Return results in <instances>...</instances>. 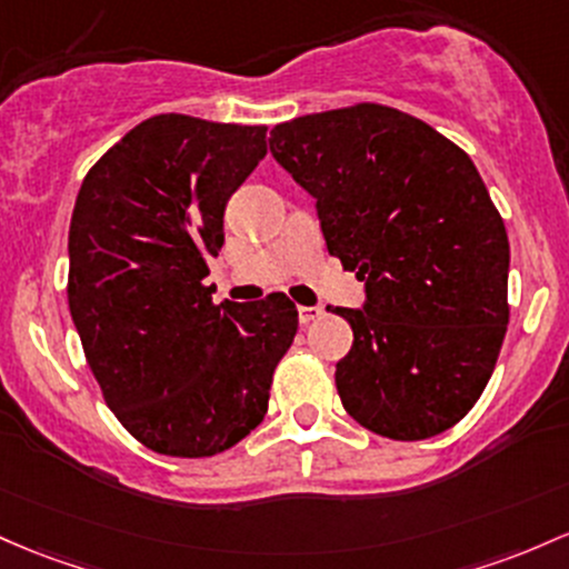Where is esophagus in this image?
<instances>
[{"label": "esophagus", "mask_w": 569, "mask_h": 569, "mask_svg": "<svg viewBox=\"0 0 569 569\" xmlns=\"http://www.w3.org/2000/svg\"><path fill=\"white\" fill-rule=\"evenodd\" d=\"M297 313H299V323H302V327H308V323H313L323 316V308H308V305H299Z\"/></svg>", "instance_id": "34e87169"}]
</instances>
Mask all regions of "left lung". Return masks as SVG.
I'll return each instance as SVG.
<instances>
[{"instance_id":"obj_1","label":"left lung","mask_w":569,"mask_h":569,"mask_svg":"<svg viewBox=\"0 0 569 569\" xmlns=\"http://www.w3.org/2000/svg\"><path fill=\"white\" fill-rule=\"evenodd\" d=\"M270 151L316 199L329 253L365 280L337 308L353 346L342 408L370 432L427 440L470 413L508 332L510 246L472 159L386 104L278 123Z\"/></svg>"}]
</instances>
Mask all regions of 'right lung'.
Wrapping results in <instances>:
<instances>
[{"label":"right lung","mask_w":569,"mask_h":569,"mask_svg":"<svg viewBox=\"0 0 569 569\" xmlns=\"http://www.w3.org/2000/svg\"><path fill=\"white\" fill-rule=\"evenodd\" d=\"M267 153V127L164 112L83 178L67 299L104 402L164 457L227 451L261 423L299 318L286 295L213 305L223 210Z\"/></svg>","instance_id":"obj_1"}]
</instances>
